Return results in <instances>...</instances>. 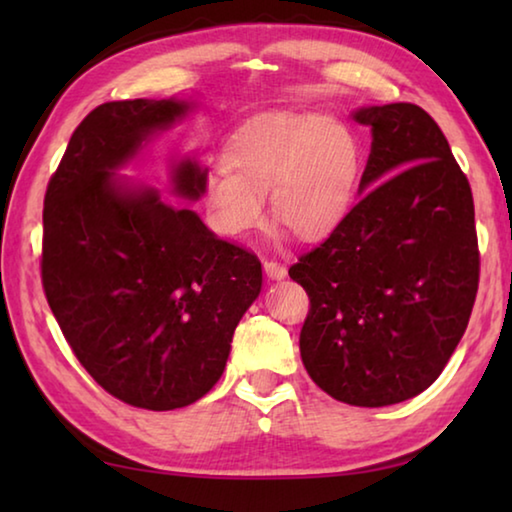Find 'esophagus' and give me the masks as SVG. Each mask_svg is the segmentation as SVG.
I'll return each mask as SVG.
<instances>
[{"instance_id":"34e87169","label":"esophagus","mask_w":512,"mask_h":512,"mask_svg":"<svg viewBox=\"0 0 512 512\" xmlns=\"http://www.w3.org/2000/svg\"><path fill=\"white\" fill-rule=\"evenodd\" d=\"M264 271L268 277H273V280H282V277H287V266L275 262V259H264Z\"/></svg>"}]
</instances>
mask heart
<instances>
[{
    "instance_id": "b5f03b06",
    "label": "heart",
    "mask_w": 512,
    "mask_h": 512,
    "mask_svg": "<svg viewBox=\"0 0 512 512\" xmlns=\"http://www.w3.org/2000/svg\"><path fill=\"white\" fill-rule=\"evenodd\" d=\"M203 198L216 232L246 237L264 223V194L277 221L302 241L341 228L357 196L361 149L343 121L318 112H264L228 137Z\"/></svg>"
}]
</instances>
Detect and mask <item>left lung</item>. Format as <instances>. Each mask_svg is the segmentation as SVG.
Instances as JSON below:
<instances>
[{
	"mask_svg": "<svg viewBox=\"0 0 512 512\" xmlns=\"http://www.w3.org/2000/svg\"><path fill=\"white\" fill-rule=\"evenodd\" d=\"M370 126L361 201L291 280L309 296L300 357L334 400L388 406L429 388L465 334L479 291L467 176L413 103L354 112Z\"/></svg>",
	"mask_w": 512,
	"mask_h": 512,
	"instance_id": "8db88e82",
	"label": "left lung"
}]
</instances>
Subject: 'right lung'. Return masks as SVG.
<instances>
[{
  "mask_svg": "<svg viewBox=\"0 0 512 512\" xmlns=\"http://www.w3.org/2000/svg\"><path fill=\"white\" fill-rule=\"evenodd\" d=\"M187 110L178 99L101 103L72 133L42 210V289L60 332L103 391L149 411L212 391L262 289L255 253L112 173ZM203 183L192 160L173 169L180 196L198 198Z\"/></svg>",
  "mask_w": 512,
  "mask_h": 512,
  "instance_id": "1",
  "label": "right lung"
}]
</instances>
